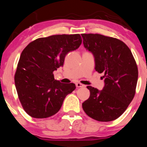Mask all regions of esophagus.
Here are the masks:
<instances>
[{
  "mask_svg": "<svg viewBox=\"0 0 147 147\" xmlns=\"http://www.w3.org/2000/svg\"><path fill=\"white\" fill-rule=\"evenodd\" d=\"M76 87H84V84H81V83H80V82H77L76 83Z\"/></svg>",
  "mask_w": 147,
  "mask_h": 147,
  "instance_id": "obj_1",
  "label": "esophagus"
}]
</instances>
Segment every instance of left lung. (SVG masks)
I'll return each instance as SVG.
<instances>
[{"label":"left lung","mask_w":147,"mask_h":147,"mask_svg":"<svg viewBox=\"0 0 147 147\" xmlns=\"http://www.w3.org/2000/svg\"><path fill=\"white\" fill-rule=\"evenodd\" d=\"M86 50L94 57L95 70L104 73L102 90L87 86L90 96L83 110L99 121H110L124 112L135 94L138 68L128 46L117 38L100 34H82Z\"/></svg>","instance_id":"1"}]
</instances>
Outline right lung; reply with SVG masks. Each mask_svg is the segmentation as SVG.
Here are the masks:
<instances>
[{
	"label": "right lung",
	"instance_id": "1",
	"mask_svg": "<svg viewBox=\"0 0 147 147\" xmlns=\"http://www.w3.org/2000/svg\"><path fill=\"white\" fill-rule=\"evenodd\" d=\"M81 43L80 34L51 35L35 40L23 50L15 75V85L28 115L42 119L55 115L66 96L75 90L74 83L55 80L53 72L63 66L66 55Z\"/></svg>",
	"mask_w": 147,
	"mask_h": 147
}]
</instances>
